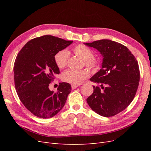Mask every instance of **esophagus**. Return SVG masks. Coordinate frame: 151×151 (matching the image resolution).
<instances>
[{
  "label": "esophagus",
  "instance_id": "esophagus-1",
  "mask_svg": "<svg viewBox=\"0 0 151 151\" xmlns=\"http://www.w3.org/2000/svg\"><path fill=\"white\" fill-rule=\"evenodd\" d=\"M78 86H79V85H75V84H72L71 85V87H72V89H74L77 88Z\"/></svg>",
  "mask_w": 151,
  "mask_h": 151
}]
</instances>
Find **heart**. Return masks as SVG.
Returning a JSON list of instances; mask_svg holds the SVG:
<instances>
[{
	"label": "heart",
	"instance_id": "obj_1",
	"mask_svg": "<svg viewBox=\"0 0 151 151\" xmlns=\"http://www.w3.org/2000/svg\"><path fill=\"white\" fill-rule=\"evenodd\" d=\"M72 50L77 56L83 59L86 66L92 69H96L99 67V60L93 57V52L88 47L80 44L73 48ZM68 56L69 53L66 50H61L55 55V62L59 68H63L66 66ZM89 74V70L87 69L79 70H67L62 74V78L63 81L67 83L78 85L84 79L88 78Z\"/></svg>",
	"mask_w": 151,
	"mask_h": 151
}]
</instances>
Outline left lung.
I'll return each mask as SVG.
<instances>
[{
    "mask_svg": "<svg viewBox=\"0 0 151 151\" xmlns=\"http://www.w3.org/2000/svg\"><path fill=\"white\" fill-rule=\"evenodd\" d=\"M84 44L97 49L103 57L102 68L90 79L101 84V88L93 86L87 103L99 115L115 116L135 97L140 81L138 62L129 49L116 42L101 40Z\"/></svg>",
    "mask_w": 151,
    "mask_h": 151,
    "instance_id": "1",
    "label": "left lung"
}]
</instances>
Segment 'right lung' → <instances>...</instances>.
Segmentation results:
<instances>
[{
  "instance_id": "obj_1",
  "label": "right lung",
  "mask_w": 151,
  "mask_h": 151,
  "mask_svg": "<svg viewBox=\"0 0 151 151\" xmlns=\"http://www.w3.org/2000/svg\"><path fill=\"white\" fill-rule=\"evenodd\" d=\"M72 42L45 35L29 41L17 54L14 65L16 92L35 116L52 118L64 106L72 89L70 84L60 83L56 93L50 90L49 84L60 73L55 55Z\"/></svg>"
}]
</instances>
